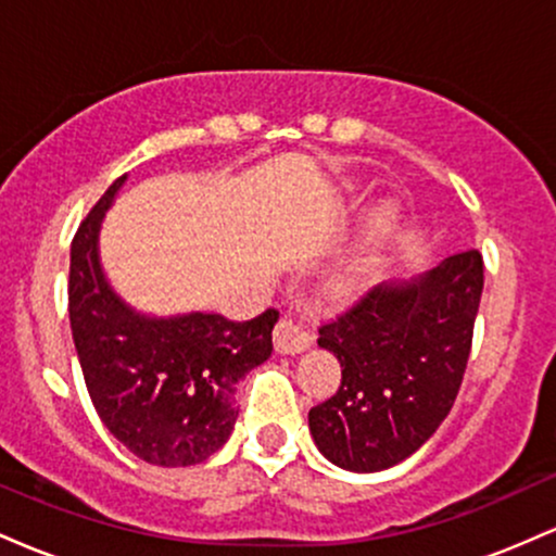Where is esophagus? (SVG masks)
Segmentation results:
<instances>
[{"instance_id": "esophagus-1", "label": "esophagus", "mask_w": 556, "mask_h": 556, "mask_svg": "<svg viewBox=\"0 0 556 556\" xmlns=\"http://www.w3.org/2000/svg\"><path fill=\"white\" fill-rule=\"evenodd\" d=\"M314 344V334L300 327L298 321L282 316L279 324L274 327V348L279 355H298L303 350H308Z\"/></svg>"}]
</instances>
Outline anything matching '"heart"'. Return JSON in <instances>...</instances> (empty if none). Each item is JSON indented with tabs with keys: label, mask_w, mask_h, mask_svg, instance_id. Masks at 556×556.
Returning a JSON list of instances; mask_svg holds the SVG:
<instances>
[{
	"label": "heart",
	"mask_w": 556,
	"mask_h": 556,
	"mask_svg": "<svg viewBox=\"0 0 556 556\" xmlns=\"http://www.w3.org/2000/svg\"><path fill=\"white\" fill-rule=\"evenodd\" d=\"M397 222H400L397 206L389 201L379 203V206L368 214L358 251L344 261L340 274H337V285H340L342 290H348V292L355 290V287H358L363 279L368 277V274H371V269L376 266V258H379V253H381V248H384V242L392 238V232L397 229Z\"/></svg>",
	"instance_id": "1"
}]
</instances>
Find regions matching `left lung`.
<instances>
[{
  "mask_svg": "<svg viewBox=\"0 0 556 556\" xmlns=\"http://www.w3.org/2000/svg\"><path fill=\"white\" fill-rule=\"evenodd\" d=\"M481 290V253H455L418 277L381 282L318 329V348L342 366L334 397L308 413L329 463L376 473L429 442L455 405Z\"/></svg>",
  "mask_w": 556,
  "mask_h": 556,
  "instance_id": "left-lung-1",
  "label": "left lung"
}]
</instances>
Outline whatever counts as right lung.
I'll list each match as a JSON object with an SVG mask.
<instances>
[{
    "label": "right lung",
    "instance_id": "add662e5",
    "mask_svg": "<svg viewBox=\"0 0 556 556\" xmlns=\"http://www.w3.org/2000/svg\"><path fill=\"white\" fill-rule=\"evenodd\" d=\"M127 180L101 195L70 248V329L101 424L149 465L185 468L212 457L238 420L240 379L269 361L274 308L251 321L219 314L151 316L106 279L101 222Z\"/></svg>",
    "mask_w": 556,
    "mask_h": 556
}]
</instances>
